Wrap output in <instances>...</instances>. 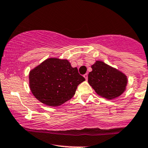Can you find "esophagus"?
I'll return each mask as SVG.
<instances>
[{
  "label": "esophagus",
  "mask_w": 148,
  "mask_h": 148,
  "mask_svg": "<svg viewBox=\"0 0 148 148\" xmlns=\"http://www.w3.org/2000/svg\"><path fill=\"white\" fill-rule=\"evenodd\" d=\"M84 78H85V79H86V80H88V74H84Z\"/></svg>",
  "instance_id": "1"
}]
</instances>
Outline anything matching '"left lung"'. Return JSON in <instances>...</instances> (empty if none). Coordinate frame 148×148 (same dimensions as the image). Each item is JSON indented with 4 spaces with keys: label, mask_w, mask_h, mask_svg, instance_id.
<instances>
[{
    "label": "left lung",
    "mask_w": 148,
    "mask_h": 148,
    "mask_svg": "<svg viewBox=\"0 0 148 148\" xmlns=\"http://www.w3.org/2000/svg\"><path fill=\"white\" fill-rule=\"evenodd\" d=\"M91 68L88 82L99 96L112 100L126 90L128 78L121 71L100 60L95 61Z\"/></svg>",
    "instance_id": "8db88e82"
}]
</instances>
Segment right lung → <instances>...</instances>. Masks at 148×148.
Wrapping results in <instances>:
<instances>
[{
    "mask_svg": "<svg viewBox=\"0 0 148 148\" xmlns=\"http://www.w3.org/2000/svg\"><path fill=\"white\" fill-rule=\"evenodd\" d=\"M29 88L34 96L48 106H60L74 95L85 79L66 59L50 58L29 71Z\"/></svg>",
    "mask_w": 148,
    "mask_h": 148,
    "instance_id": "add662e5",
    "label": "right lung"
}]
</instances>
